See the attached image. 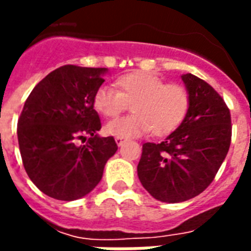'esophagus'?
Here are the masks:
<instances>
[{
	"mask_svg": "<svg viewBox=\"0 0 251 251\" xmlns=\"http://www.w3.org/2000/svg\"><path fill=\"white\" fill-rule=\"evenodd\" d=\"M125 142V140L124 138H121V137H116V144L118 145V146H121V145Z\"/></svg>",
	"mask_w": 251,
	"mask_h": 251,
	"instance_id": "obj_1",
	"label": "esophagus"
}]
</instances>
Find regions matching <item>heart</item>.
Returning <instances> with one entry per match:
<instances>
[{"mask_svg": "<svg viewBox=\"0 0 251 251\" xmlns=\"http://www.w3.org/2000/svg\"><path fill=\"white\" fill-rule=\"evenodd\" d=\"M117 90L97 89L93 107L107 118L117 117L130 103V116L110 121L105 133L121 138H133L148 133L168 134L185 120L190 96L179 83H166L161 77L146 72H131L116 79Z\"/></svg>", "mask_w": 251, "mask_h": 251, "instance_id": "heart-1", "label": "heart"}]
</instances>
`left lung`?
<instances>
[{"label":"left lung","mask_w":251,"mask_h":251,"mask_svg":"<svg viewBox=\"0 0 251 251\" xmlns=\"http://www.w3.org/2000/svg\"><path fill=\"white\" fill-rule=\"evenodd\" d=\"M181 78L190 96L185 120L159 144L142 145L137 166L150 196L169 203L201 194L213 182L231 141V118L222 97L193 74Z\"/></svg>","instance_id":"obj_1"}]
</instances>
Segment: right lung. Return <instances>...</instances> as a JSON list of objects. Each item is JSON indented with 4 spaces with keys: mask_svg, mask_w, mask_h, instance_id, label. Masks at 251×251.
Wrapping results in <instances>:
<instances>
[{
    "mask_svg": "<svg viewBox=\"0 0 251 251\" xmlns=\"http://www.w3.org/2000/svg\"><path fill=\"white\" fill-rule=\"evenodd\" d=\"M106 68L65 65L37 83L17 125L22 163L41 192L59 201L79 200L101 181L107 159L118 146L113 137H100L93 96ZM89 138L77 147V139Z\"/></svg>",
    "mask_w": 251,
    "mask_h": 251,
    "instance_id": "obj_1",
    "label": "right lung"
}]
</instances>
